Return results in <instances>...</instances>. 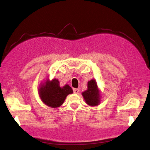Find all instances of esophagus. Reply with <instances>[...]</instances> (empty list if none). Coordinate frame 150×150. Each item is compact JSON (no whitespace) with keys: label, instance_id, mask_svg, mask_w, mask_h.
<instances>
[{"label":"esophagus","instance_id":"1","mask_svg":"<svg viewBox=\"0 0 150 150\" xmlns=\"http://www.w3.org/2000/svg\"><path fill=\"white\" fill-rule=\"evenodd\" d=\"M73 91H74V93L78 94L79 92V89H77V88H74V89H73Z\"/></svg>","mask_w":150,"mask_h":150}]
</instances>
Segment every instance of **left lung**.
I'll return each instance as SVG.
<instances>
[{
  "instance_id": "left-lung-1",
  "label": "left lung",
  "mask_w": 150,
  "mask_h": 150,
  "mask_svg": "<svg viewBox=\"0 0 150 150\" xmlns=\"http://www.w3.org/2000/svg\"><path fill=\"white\" fill-rule=\"evenodd\" d=\"M86 104L91 106H96L101 103V91L96 80L93 79L88 82V89L82 93Z\"/></svg>"
}]
</instances>
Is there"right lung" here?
I'll use <instances>...</instances> for the list:
<instances>
[{
	"label": "right lung",
	"instance_id": "add662e5",
	"mask_svg": "<svg viewBox=\"0 0 150 150\" xmlns=\"http://www.w3.org/2000/svg\"><path fill=\"white\" fill-rule=\"evenodd\" d=\"M39 97L46 105L56 108L64 103L67 95L73 93L68 84L61 87L59 81L54 78L51 81L47 79L46 82L41 83L38 89Z\"/></svg>",
	"mask_w": 150,
	"mask_h": 150
}]
</instances>
